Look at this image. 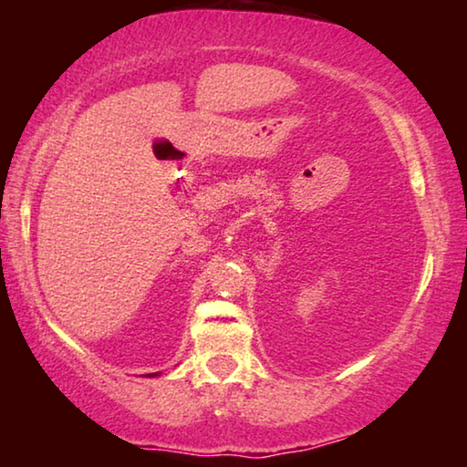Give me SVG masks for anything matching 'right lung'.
Returning <instances> with one entry per match:
<instances>
[{
  "label": "right lung",
  "mask_w": 467,
  "mask_h": 467,
  "mask_svg": "<svg viewBox=\"0 0 467 467\" xmlns=\"http://www.w3.org/2000/svg\"><path fill=\"white\" fill-rule=\"evenodd\" d=\"M156 375H158V373H152V375H150V377H156Z\"/></svg>",
  "instance_id": "right-lung-1"
}]
</instances>
